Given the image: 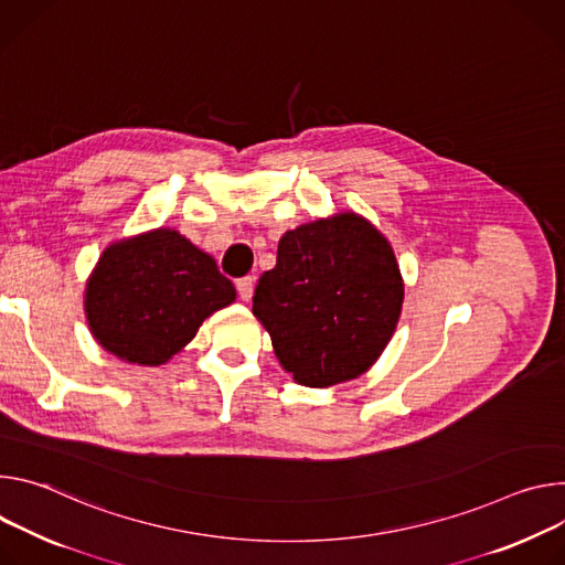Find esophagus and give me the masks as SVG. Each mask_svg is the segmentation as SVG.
<instances>
[{
    "instance_id": "esophagus-1",
    "label": "esophagus",
    "mask_w": 565,
    "mask_h": 565,
    "mask_svg": "<svg viewBox=\"0 0 565 565\" xmlns=\"http://www.w3.org/2000/svg\"><path fill=\"white\" fill-rule=\"evenodd\" d=\"M254 285H256L254 276H244L237 280V294L242 300H250V296H254Z\"/></svg>"
}]
</instances>
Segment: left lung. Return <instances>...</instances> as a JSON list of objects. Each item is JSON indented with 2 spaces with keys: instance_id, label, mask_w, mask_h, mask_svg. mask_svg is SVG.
I'll return each instance as SVG.
<instances>
[{
  "instance_id": "8db88e82",
  "label": "left lung",
  "mask_w": 565,
  "mask_h": 565,
  "mask_svg": "<svg viewBox=\"0 0 565 565\" xmlns=\"http://www.w3.org/2000/svg\"><path fill=\"white\" fill-rule=\"evenodd\" d=\"M404 278L386 235L359 213L300 224L258 280L254 315L294 382L330 388L361 377L395 334Z\"/></svg>"
}]
</instances>
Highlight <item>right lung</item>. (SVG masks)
<instances>
[{
	"label": "right lung",
	"instance_id": "obj_1",
	"mask_svg": "<svg viewBox=\"0 0 565 565\" xmlns=\"http://www.w3.org/2000/svg\"><path fill=\"white\" fill-rule=\"evenodd\" d=\"M233 300L235 287L213 256L161 226L103 250L85 285V317L103 350L125 363L157 367Z\"/></svg>",
	"mask_w": 565,
	"mask_h": 565
}]
</instances>
